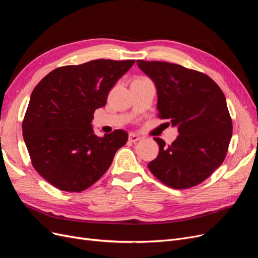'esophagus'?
<instances>
[{
    "instance_id": "1",
    "label": "esophagus",
    "mask_w": 258,
    "mask_h": 258,
    "mask_svg": "<svg viewBox=\"0 0 258 258\" xmlns=\"http://www.w3.org/2000/svg\"><path fill=\"white\" fill-rule=\"evenodd\" d=\"M140 139V137L136 134H134V133H130L128 135V141H131V143H136V141H138Z\"/></svg>"
}]
</instances>
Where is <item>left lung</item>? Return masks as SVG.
<instances>
[{
	"instance_id": "8db88e82",
	"label": "left lung",
	"mask_w": 258,
	"mask_h": 258,
	"mask_svg": "<svg viewBox=\"0 0 258 258\" xmlns=\"http://www.w3.org/2000/svg\"><path fill=\"white\" fill-rule=\"evenodd\" d=\"M137 65L156 87L159 118L179 133L168 146L154 138L160 151L149 169L171 188L202 183L223 163L231 139L225 95L209 76L179 64L137 60Z\"/></svg>"
}]
</instances>
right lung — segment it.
Returning a JSON list of instances; mask_svg holds the SVG:
<instances>
[{"label": "right lung", "instance_id": "1", "mask_svg": "<svg viewBox=\"0 0 258 258\" xmlns=\"http://www.w3.org/2000/svg\"><path fill=\"white\" fill-rule=\"evenodd\" d=\"M135 60H93L57 68L31 94L22 122L32 165L49 183L82 192L110 167L128 134L115 130L98 137L92 128L95 109Z\"/></svg>", "mask_w": 258, "mask_h": 258}]
</instances>
